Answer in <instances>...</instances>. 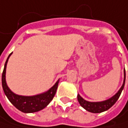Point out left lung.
Returning a JSON list of instances; mask_svg holds the SVG:
<instances>
[{"mask_svg": "<svg viewBox=\"0 0 128 128\" xmlns=\"http://www.w3.org/2000/svg\"><path fill=\"white\" fill-rule=\"evenodd\" d=\"M124 83H125V70H124V81H123V84H122V87L120 88V89L118 90V91L116 93L115 95L113 96L112 97H110V98L106 99L104 101H102V102H88V101L84 99L79 94H78V96H77L78 101L80 105L83 108H84L86 110L89 111L90 113H93V114L102 113V112L106 111L108 109H110L116 102V101L118 99V98L122 93V91L124 89Z\"/></svg>", "mask_w": 128, "mask_h": 128, "instance_id": "left-lung-1", "label": "left lung"}]
</instances>
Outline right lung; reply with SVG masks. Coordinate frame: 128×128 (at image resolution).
<instances>
[{
	"label": "right lung",
	"mask_w": 128,
	"mask_h": 128,
	"mask_svg": "<svg viewBox=\"0 0 128 128\" xmlns=\"http://www.w3.org/2000/svg\"><path fill=\"white\" fill-rule=\"evenodd\" d=\"M12 54V52L10 53V56H8L2 73V87L5 95L6 96L8 99L13 105L18 110H19L23 113H26V114L35 113L43 110L52 100L58 88L59 79L56 82V84L51 88H50L47 91L44 92L42 93L37 94L35 96H21V95L15 94L10 89L6 81V65L9 61V58Z\"/></svg>",
	"instance_id": "1"
}]
</instances>
